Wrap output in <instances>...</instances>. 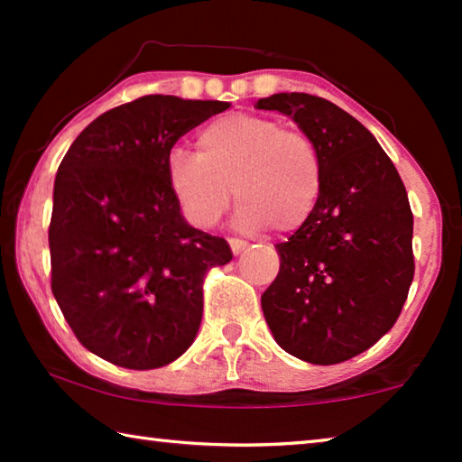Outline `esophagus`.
Here are the masks:
<instances>
[{
  "mask_svg": "<svg viewBox=\"0 0 462 462\" xmlns=\"http://www.w3.org/2000/svg\"><path fill=\"white\" fill-rule=\"evenodd\" d=\"M228 242H230V248H232L234 254H240L242 250H246V246H248V242L240 240V238H230Z\"/></svg>",
  "mask_w": 462,
  "mask_h": 462,
  "instance_id": "1",
  "label": "esophagus"
}]
</instances>
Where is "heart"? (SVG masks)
I'll use <instances>...</instances> for the list:
<instances>
[{"instance_id":"heart-1","label":"heart","mask_w":462,"mask_h":462,"mask_svg":"<svg viewBox=\"0 0 462 462\" xmlns=\"http://www.w3.org/2000/svg\"><path fill=\"white\" fill-rule=\"evenodd\" d=\"M165 171L171 193L198 228L220 222L234 189L240 228L293 232L314 216L324 187V161L314 138L242 112L206 124L198 152L171 148Z\"/></svg>"}]
</instances>
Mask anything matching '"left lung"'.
<instances>
[{
    "instance_id": "obj_1",
    "label": "left lung",
    "mask_w": 462,
    "mask_h": 462,
    "mask_svg": "<svg viewBox=\"0 0 462 462\" xmlns=\"http://www.w3.org/2000/svg\"><path fill=\"white\" fill-rule=\"evenodd\" d=\"M316 140L324 187L314 216L277 245L279 275L261 297L285 353L336 365L371 348L400 318L413 279V216L393 162L361 122L324 97L256 101Z\"/></svg>"
}]
</instances>
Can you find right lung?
<instances>
[{
  "label": "right lung",
  "instance_id": "obj_1",
  "mask_svg": "<svg viewBox=\"0 0 462 462\" xmlns=\"http://www.w3.org/2000/svg\"><path fill=\"white\" fill-rule=\"evenodd\" d=\"M228 101L144 96L101 114L60 161L49 228L51 287L77 340L124 369H159L195 340L203 277L228 242L185 222L167 154Z\"/></svg>",
  "mask_w": 462,
  "mask_h": 462
}]
</instances>
